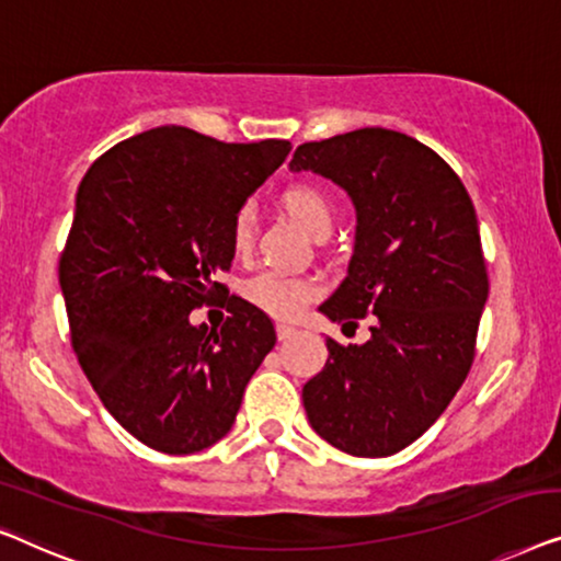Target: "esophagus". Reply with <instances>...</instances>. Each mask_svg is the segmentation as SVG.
I'll return each instance as SVG.
<instances>
[{
    "label": "esophagus",
    "mask_w": 561,
    "mask_h": 561,
    "mask_svg": "<svg viewBox=\"0 0 561 561\" xmlns=\"http://www.w3.org/2000/svg\"><path fill=\"white\" fill-rule=\"evenodd\" d=\"M277 335H279V341H287V337L295 335V328L287 325V322H277Z\"/></svg>",
    "instance_id": "34e87169"
}]
</instances>
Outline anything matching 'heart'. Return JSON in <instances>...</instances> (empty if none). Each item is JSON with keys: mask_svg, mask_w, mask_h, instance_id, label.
<instances>
[{"mask_svg": "<svg viewBox=\"0 0 561 561\" xmlns=\"http://www.w3.org/2000/svg\"><path fill=\"white\" fill-rule=\"evenodd\" d=\"M284 216L295 220L312 239H325L333 228L335 208L320 187L310 183H295L284 187L279 195ZM256 239V218L251 208H241L231 220V249L236 256H249ZM320 295V284L310 277H289L279 272H264L243 284V297L272 318H295L307 302Z\"/></svg>", "mask_w": 561, "mask_h": 561, "instance_id": "b5f03b06", "label": "heart"}]
</instances>
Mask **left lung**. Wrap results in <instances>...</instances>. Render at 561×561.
I'll return each mask as SVG.
<instances>
[{"mask_svg":"<svg viewBox=\"0 0 561 561\" xmlns=\"http://www.w3.org/2000/svg\"><path fill=\"white\" fill-rule=\"evenodd\" d=\"M289 168L353 198L348 277L320 312L370 320L363 345L325 341V368L302 389L307 420L343 453L389 457L437 422L476 358L488 299L476 208L435 149L381 126L305 141Z\"/></svg>","mask_w":561,"mask_h":561,"instance_id":"8db88e82","label":"left lung"}]
</instances>
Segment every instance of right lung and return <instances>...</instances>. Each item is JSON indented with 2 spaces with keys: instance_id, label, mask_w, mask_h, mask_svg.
<instances>
[{
  "instance_id": "1",
  "label": "right lung",
  "mask_w": 561,
  "mask_h": 561,
  "mask_svg": "<svg viewBox=\"0 0 561 561\" xmlns=\"http://www.w3.org/2000/svg\"><path fill=\"white\" fill-rule=\"evenodd\" d=\"M287 139L251 145L157 126L85 172L60 254L70 345L93 391L129 435L193 455L228 435L243 389L277 343L241 297L220 331L186 314L228 296L231 220L287 160Z\"/></svg>"
}]
</instances>
